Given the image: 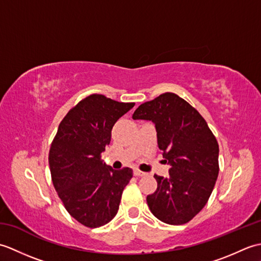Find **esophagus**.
Segmentation results:
<instances>
[{"label":"esophagus","mask_w":261,"mask_h":261,"mask_svg":"<svg viewBox=\"0 0 261 261\" xmlns=\"http://www.w3.org/2000/svg\"><path fill=\"white\" fill-rule=\"evenodd\" d=\"M134 175L137 176V177H140V176L145 175V173H143V171H141V170H139V169H135L134 170Z\"/></svg>","instance_id":"esophagus-1"}]
</instances>
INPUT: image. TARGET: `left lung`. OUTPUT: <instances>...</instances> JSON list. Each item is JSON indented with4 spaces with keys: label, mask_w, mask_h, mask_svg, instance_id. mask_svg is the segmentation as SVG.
Listing matches in <instances>:
<instances>
[{
    "label": "left lung",
    "mask_w": 261,
    "mask_h": 261,
    "mask_svg": "<svg viewBox=\"0 0 261 261\" xmlns=\"http://www.w3.org/2000/svg\"><path fill=\"white\" fill-rule=\"evenodd\" d=\"M134 120L152 121L169 177L154 175L158 186L147 196L151 213L163 222L185 224L201 211L219 175V143L203 116L174 93L141 104Z\"/></svg>",
    "instance_id": "8db88e82"
}]
</instances>
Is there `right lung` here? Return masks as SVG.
<instances>
[{
    "label": "right lung",
    "mask_w": 261,
    "mask_h": 261,
    "mask_svg": "<svg viewBox=\"0 0 261 261\" xmlns=\"http://www.w3.org/2000/svg\"><path fill=\"white\" fill-rule=\"evenodd\" d=\"M134 107L92 94L66 114L51 142L49 167L55 190L67 212L87 228L114 218L134 175L129 167L114 170L101 159L115 122Z\"/></svg>",
    "instance_id": "1"
}]
</instances>
